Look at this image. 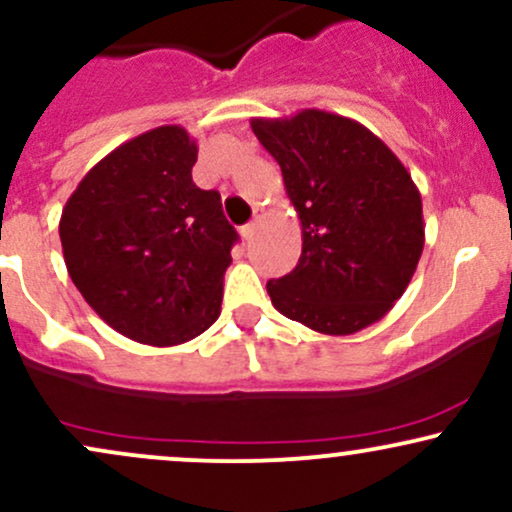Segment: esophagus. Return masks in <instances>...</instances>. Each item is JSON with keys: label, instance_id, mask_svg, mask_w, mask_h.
<instances>
[{"label": "esophagus", "instance_id": "34e87169", "mask_svg": "<svg viewBox=\"0 0 512 512\" xmlns=\"http://www.w3.org/2000/svg\"><path fill=\"white\" fill-rule=\"evenodd\" d=\"M262 216H264V211L262 209H255V219H252L248 226H243V238L250 240L255 238V233H257V228H260V221H262Z\"/></svg>", "mask_w": 512, "mask_h": 512}]
</instances>
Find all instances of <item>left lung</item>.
<instances>
[{"label": "left lung", "mask_w": 512, "mask_h": 512, "mask_svg": "<svg viewBox=\"0 0 512 512\" xmlns=\"http://www.w3.org/2000/svg\"><path fill=\"white\" fill-rule=\"evenodd\" d=\"M250 125L281 166L303 231L296 269L267 284L274 308L332 337L378 322L407 291L424 250L409 170L361 122L325 110Z\"/></svg>", "instance_id": "1"}]
</instances>
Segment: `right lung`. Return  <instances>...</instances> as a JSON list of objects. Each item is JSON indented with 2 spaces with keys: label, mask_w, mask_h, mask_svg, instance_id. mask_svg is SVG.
I'll return each instance as SVG.
<instances>
[{
  "label": "right lung",
  "mask_w": 512,
  "mask_h": 512,
  "mask_svg": "<svg viewBox=\"0 0 512 512\" xmlns=\"http://www.w3.org/2000/svg\"><path fill=\"white\" fill-rule=\"evenodd\" d=\"M197 142L163 125L120 144L67 199L64 264L86 303L139 344L175 346L221 313L236 228L192 182Z\"/></svg>",
  "instance_id": "right-lung-1"
}]
</instances>
